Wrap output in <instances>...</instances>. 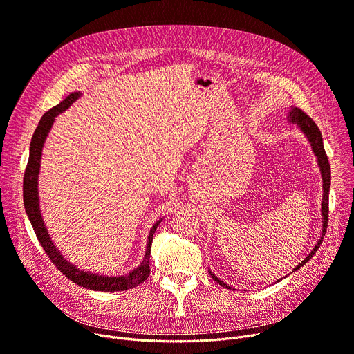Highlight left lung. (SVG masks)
<instances>
[{"label":"left lung","instance_id":"obj_1","mask_svg":"<svg viewBox=\"0 0 354 354\" xmlns=\"http://www.w3.org/2000/svg\"><path fill=\"white\" fill-rule=\"evenodd\" d=\"M287 119L290 123H294L297 124V127H299L301 132L304 133V136L308 139L310 145H311V149L315 155V158H317V165L320 167V172H322V179H323V201H322V236L320 239L317 241V244L314 245L313 251L303 259V261L297 266L294 271L300 270L303 266H306V263H308L311 257L315 254V251L319 250L320 244L323 243V238H324V234H326V230H327V221H328V192H330V185H331V171H330V163H328V159H327V155H326V151H324V146H323V136H322V132L320 129L317 127V124L314 123V120L307 116L304 111L299 107H294L291 106V109L288 110V115H287ZM208 272L211 274V277L214 278V280L225 288H231L228 284H225L224 281H221L219 278L211 271L208 270ZM287 277V275H286ZM280 281V280H278ZM277 281V283H278Z\"/></svg>","mask_w":354,"mask_h":354}]
</instances>
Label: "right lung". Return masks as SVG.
I'll list each match as a JSON object with an SVG mask.
<instances>
[{"mask_svg": "<svg viewBox=\"0 0 354 354\" xmlns=\"http://www.w3.org/2000/svg\"><path fill=\"white\" fill-rule=\"evenodd\" d=\"M79 97H82V91H73L70 95L57 106H54L48 111L43 115V118L39 122V126H37L35 132L31 138L30 143V156H28V163L26 167V174H24V183H23V196H24V208L27 212V216L31 222L32 230L39 238L41 247L47 252L48 258L51 259V263L57 267L67 278L73 283H76L77 286H82L87 290H95V291H126L129 288H133L139 284H142L146 278L151 274V267H149V258H151V245H152V239L153 234L160 224V221H156L152 230L149 231L147 235V245H146V252L142 259V263L130 271L126 275H119V277H107V275H100L95 274L90 271H84L77 268L74 264L62 255L59 248L55 247L53 243V239L46 228L44 219L41 216L40 211V198H39V174H40V163H41V155H43V146L46 143V139L48 136V132L51 130V126L60 113H63L64 110H67L74 102H76Z\"/></svg>", "mask_w": 354, "mask_h": 354, "instance_id": "right-lung-1", "label": "right lung"}]
</instances>
